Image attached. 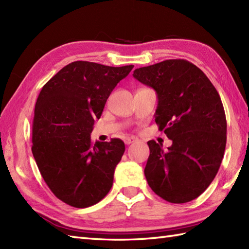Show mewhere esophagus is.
I'll return each mask as SVG.
<instances>
[{
	"mask_svg": "<svg viewBox=\"0 0 249 249\" xmlns=\"http://www.w3.org/2000/svg\"><path fill=\"white\" fill-rule=\"evenodd\" d=\"M137 140V138H134V137H127V138H125V140H124V142H125V144H130V143H134V142H136Z\"/></svg>",
	"mask_w": 249,
	"mask_h": 249,
	"instance_id": "obj_1",
	"label": "esophagus"
}]
</instances>
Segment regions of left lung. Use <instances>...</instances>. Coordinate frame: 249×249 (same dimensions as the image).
<instances>
[{"label":"left lung","mask_w":249,"mask_h":249,"mask_svg":"<svg viewBox=\"0 0 249 249\" xmlns=\"http://www.w3.org/2000/svg\"><path fill=\"white\" fill-rule=\"evenodd\" d=\"M157 93L155 122L172 145L150 140L144 169L149 186L171 203L189 202L218 172L227 142L223 103L205 73L186 60H166L133 75Z\"/></svg>","instance_id":"8db88e82"}]
</instances>
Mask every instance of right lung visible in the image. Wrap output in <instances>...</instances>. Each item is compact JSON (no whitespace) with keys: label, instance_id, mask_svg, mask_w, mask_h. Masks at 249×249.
Returning a JSON list of instances; mask_svg holds the SVG:
<instances>
[{"label":"right lung","instance_id":"obj_1","mask_svg":"<svg viewBox=\"0 0 249 249\" xmlns=\"http://www.w3.org/2000/svg\"><path fill=\"white\" fill-rule=\"evenodd\" d=\"M133 68L72 62L45 84L37 98L32 153L51 192L73 208L96 204L112 187L124 142L113 138L93 143L89 135L109 95Z\"/></svg>","mask_w":249,"mask_h":249}]
</instances>
